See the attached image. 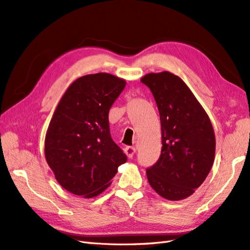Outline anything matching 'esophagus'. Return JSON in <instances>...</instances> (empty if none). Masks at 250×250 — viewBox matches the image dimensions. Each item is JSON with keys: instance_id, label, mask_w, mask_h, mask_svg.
<instances>
[{"instance_id": "1", "label": "esophagus", "mask_w": 250, "mask_h": 250, "mask_svg": "<svg viewBox=\"0 0 250 250\" xmlns=\"http://www.w3.org/2000/svg\"><path fill=\"white\" fill-rule=\"evenodd\" d=\"M125 154H126L127 157L132 158L134 156V154L136 153V149L134 148V146H125Z\"/></svg>"}]
</instances>
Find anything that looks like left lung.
Here are the masks:
<instances>
[{"mask_svg":"<svg viewBox=\"0 0 250 250\" xmlns=\"http://www.w3.org/2000/svg\"><path fill=\"white\" fill-rule=\"evenodd\" d=\"M154 96L161 116L162 153L146 170L162 197L181 201L194 193L212 168L215 135L206 111L180 77L150 73L140 79Z\"/></svg>","mask_w":250,"mask_h":250,"instance_id":"1","label":"left lung"}]
</instances>
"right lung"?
<instances>
[{"mask_svg":"<svg viewBox=\"0 0 250 250\" xmlns=\"http://www.w3.org/2000/svg\"><path fill=\"white\" fill-rule=\"evenodd\" d=\"M125 83L107 73L82 76L57 105L44 153L57 182L70 193L85 198L99 195L126 162L108 125V111Z\"/></svg>","mask_w":250,"mask_h":250,"instance_id":"right-lung-1","label":"right lung"}]
</instances>
